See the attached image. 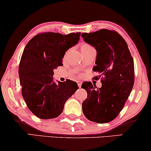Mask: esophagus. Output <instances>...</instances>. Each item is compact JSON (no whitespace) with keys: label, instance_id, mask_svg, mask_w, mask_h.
Segmentation results:
<instances>
[{"label":"esophagus","instance_id":"obj_1","mask_svg":"<svg viewBox=\"0 0 151 151\" xmlns=\"http://www.w3.org/2000/svg\"><path fill=\"white\" fill-rule=\"evenodd\" d=\"M77 84H78V86H79L80 88L81 87V86H82V82L81 81H80V80H78Z\"/></svg>","mask_w":151,"mask_h":151}]
</instances>
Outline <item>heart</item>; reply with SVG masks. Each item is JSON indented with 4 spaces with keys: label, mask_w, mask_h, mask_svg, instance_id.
<instances>
[{
    "label": "heart",
    "mask_w": 151,
    "mask_h": 151,
    "mask_svg": "<svg viewBox=\"0 0 151 151\" xmlns=\"http://www.w3.org/2000/svg\"><path fill=\"white\" fill-rule=\"evenodd\" d=\"M91 47H92L88 44H87V43H82V45H81V51L85 50V49H90V48H91Z\"/></svg>",
    "instance_id": "heart-1"
}]
</instances>
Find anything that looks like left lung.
Wrapping results in <instances>:
<instances>
[{
	"label": "left lung",
	"instance_id": "8db88e82",
	"mask_svg": "<svg viewBox=\"0 0 151 151\" xmlns=\"http://www.w3.org/2000/svg\"><path fill=\"white\" fill-rule=\"evenodd\" d=\"M84 42L97 51L93 71L101 78L102 87L84 82L82 88L87 98L82 102V111L88 120L104 124L112 121L122 110L134 84V62L127 43L115 31L102 29L83 33Z\"/></svg>",
	"mask_w": 151,
	"mask_h": 151
}]
</instances>
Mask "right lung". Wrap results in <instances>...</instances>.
<instances>
[{
  "label": "right lung",
  "mask_w": 151,
  "mask_h": 151,
  "mask_svg": "<svg viewBox=\"0 0 151 151\" xmlns=\"http://www.w3.org/2000/svg\"><path fill=\"white\" fill-rule=\"evenodd\" d=\"M81 33L63 35L45 32L29 41L20 59L19 73L22 96L29 109L40 119L59 116L68 99L78 88L76 82H53V70L63 65L66 51L80 40Z\"/></svg>",
  "instance_id": "right-lung-1"
}]
</instances>
